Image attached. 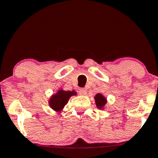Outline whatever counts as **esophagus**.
Masks as SVG:
<instances>
[{
	"mask_svg": "<svg viewBox=\"0 0 158 158\" xmlns=\"http://www.w3.org/2000/svg\"><path fill=\"white\" fill-rule=\"evenodd\" d=\"M79 94L81 95H86L87 90L85 88H80L79 89Z\"/></svg>",
	"mask_w": 158,
	"mask_h": 158,
	"instance_id": "1",
	"label": "esophagus"
}]
</instances>
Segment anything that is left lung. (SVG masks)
<instances>
[{"mask_svg": "<svg viewBox=\"0 0 158 158\" xmlns=\"http://www.w3.org/2000/svg\"><path fill=\"white\" fill-rule=\"evenodd\" d=\"M95 102H96V107L98 109H104V107L107 103V99L102 94H98L95 96Z\"/></svg>", "mask_w": 158, "mask_h": 158, "instance_id": "left-lung-1", "label": "left lung"}]
</instances>
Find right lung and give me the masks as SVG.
<instances>
[{
  "mask_svg": "<svg viewBox=\"0 0 158 158\" xmlns=\"http://www.w3.org/2000/svg\"><path fill=\"white\" fill-rule=\"evenodd\" d=\"M76 91H64L59 90L56 94H54L49 99V106L56 112H60L63 109L64 105L68 103L69 98L72 96H76Z\"/></svg>",
  "mask_w": 158,
  "mask_h": 158,
  "instance_id": "1",
  "label": "right lung"
}]
</instances>
